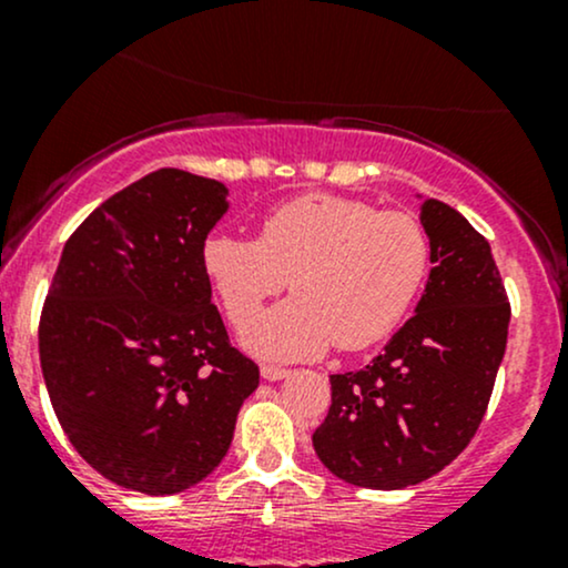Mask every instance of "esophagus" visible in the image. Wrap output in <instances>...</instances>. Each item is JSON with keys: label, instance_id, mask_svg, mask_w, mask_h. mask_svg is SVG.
<instances>
[{"label": "esophagus", "instance_id": "1", "mask_svg": "<svg viewBox=\"0 0 568 568\" xmlns=\"http://www.w3.org/2000/svg\"><path fill=\"white\" fill-rule=\"evenodd\" d=\"M262 376L266 382H280L288 376V368H280V366H262Z\"/></svg>", "mask_w": 568, "mask_h": 568}]
</instances>
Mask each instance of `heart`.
<instances>
[{"instance_id": "obj_1", "label": "heart", "mask_w": 568, "mask_h": 568, "mask_svg": "<svg viewBox=\"0 0 568 568\" xmlns=\"http://www.w3.org/2000/svg\"><path fill=\"white\" fill-rule=\"evenodd\" d=\"M202 264L237 328L291 278L297 296L255 316L243 347L266 361H310L393 334L425 288L433 245L410 213L317 192L272 207L256 240L211 234Z\"/></svg>"}]
</instances>
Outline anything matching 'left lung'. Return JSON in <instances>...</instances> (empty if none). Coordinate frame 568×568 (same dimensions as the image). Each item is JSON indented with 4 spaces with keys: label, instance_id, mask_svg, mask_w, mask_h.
<instances>
[{
    "label": "left lung",
    "instance_id": "8db88e82",
    "mask_svg": "<svg viewBox=\"0 0 568 568\" xmlns=\"http://www.w3.org/2000/svg\"><path fill=\"white\" fill-rule=\"evenodd\" d=\"M433 270L416 315L366 368L331 376L312 446L336 478L395 488L433 478L484 419L507 347L510 302L491 245L440 200H422Z\"/></svg>",
    "mask_w": 568,
    "mask_h": 568
}]
</instances>
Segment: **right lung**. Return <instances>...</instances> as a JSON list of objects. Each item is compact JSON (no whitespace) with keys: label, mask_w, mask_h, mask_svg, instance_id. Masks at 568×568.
Returning a JSON list of instances; mask_svg holds the SVG:
<instances>
[{"label":"right lung","mask_w":568,"mask_h":568,"mask_svg":"<svg viewBox=\"0 0 568 568\" xmlns=\"http://www.w3.org/2000/svg\"><path fill=\"white\" fill-rule=\"evenodd\" d=\"M226 194L216 179L160 168L63 245L39 321L42 376L71 446L122 488L165 497L207 478L258 387L202 264Z\"/></svg>","instance_id":"right-lung-1"}]
</instances>
